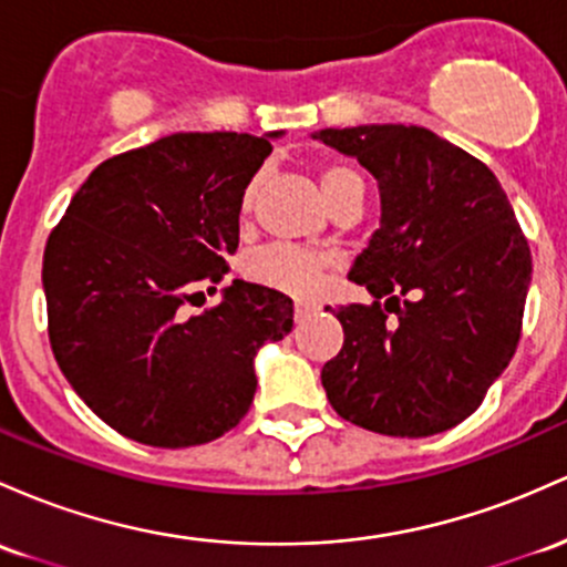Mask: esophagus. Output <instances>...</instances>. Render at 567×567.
<instances>
[{"label": "esophagus", "instance_id": "1", "mask_svg": "<svg viewBox=\"0 0 567 567\" xmlns=\"http://www.w3.org/2000/svg\"><path fill=\"white\" fill-rule=\"evenodd\" d=\"M317 312V303H312V301H296V309H293V315H296V320L301 322V320H307L309 315H315Z\"/></svg>", "mask_w": 567, "mask_h": 567}]
</instances>
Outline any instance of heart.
Wrapping results in <instances>:
<instances>
[{
    "instance_id": "obj_1",
    "label": "heart",
    "mask_w": 567,
    "mask_h": 567,
    "mask_svg": "<svg viewBox=\"0 0 567 567\" xmlns=\"http://www.w3.org/2000/svg\"><path fill=\"white\" fill-rule=\"evenodd\" d=\"M260 190V177H252L250 185L241 196V207L250 209L255 196ZM320 190L328 202L331 213H339L344 207H363L365 183L352 166L347 164H326L320 169ZM326 260L320 255L298 250L290 245H271L264 250L252 252L247 258V274L260 285L285 290V293L307 296L320 285Z\"/></svg>"
}]
</instances>
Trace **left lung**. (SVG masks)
Here are the masks:
<instances>
[{
  "instance_id": "1",
  "label": "left lung",
  "mask_w": 567,
  "mask_h": 567,
  "mask_svg": "<svg viewBox=\"0 0 567 567\" xmlns=\"http://www.w3.org/2000/svg\"><path fill=\"white\" fill-rule=\"evenodd\" d=\"M312 136L358 158L382 198L379 228L350 269L374 303L336 309L344 344L322 365L328 401L382 435L450 431L519 344L533 258L512 204L482 161L422 126Z\"/></svg>"
}]
</instances>
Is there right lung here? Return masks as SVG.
Listing matches in <instances>:
<instances>
[{"label": "right lung", "instance_id": "right-lung-1", "mask_svg": "<svg viewBox=\"0 0 567 567\" xmlns=\"http://www.w3.org/2000/svg\"><path fill=\"white\" fill-rule=\"evenodd\" d=\"M274 136L190 132L112 155L48 236L55 363L126 439L179 450L231 431L252 403L255 352L293 328L288 296L241 279L217 307L183 312L228 271L241 196Z\"/></svg>", "mask_w": 567, "mask_h": 567}]
</instances>
